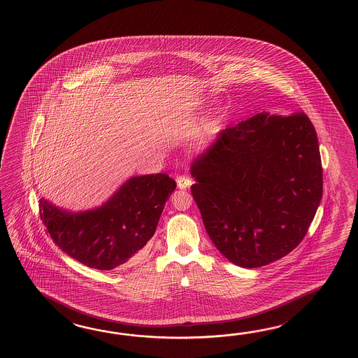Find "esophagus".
I'll return each mask as SVG.
<instances>
[{
  "instance_id": "1",
  "label": "esophagus",
  "mask_w": 358,
  "mask_h": 358,
  "mask_svg": "<svg viewBox=\"0 0 358 358\" xmlns=\"http://www.w3.org/2000/svg\"><path fill=\"white\" fill-rule=\"evenodd\" d=\"M192 179L188 178V176H178L176 178V184H178V188L179 189H187V188H189L190 185H192Z\"/></svg>"
}]
</instances>
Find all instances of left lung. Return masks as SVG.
<instances>
[{
	"label": "left lung",
	"instance_id": "8db88e82",
	"mask_svg": "<svg viewBox=\"0 0 358 358\" xmlns=\"http://www.w3.org/2000/svg\"><path fill=\"white\" fill-rule=\"evenodd\" d=\"M206 231L236 266H265L302 242L322 197L319 141L303 113H259L221 130L192 162Z\"/></svg>",
	"mask_w": 358,
	"mask_h": 358
}]
</instances>
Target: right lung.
Listing matches in <instances>:
<instances>
[{"mask_svg": "<svg viewBox=\"0 0 358 358\" xmlns=\"http://www.w3.org/2000/svg\"><path fill=\"white\" fill-rule=\"evenodd\" d=\"M176 188L168 174L133 176L101 207L82 213L41 198V220L68 256L92 268L113 270L141 255Z\"/></svg>", "mask_w": 358, "mask_h": 358, "instance_id": "obj_1", "label": "right lung"}]
</instances>
